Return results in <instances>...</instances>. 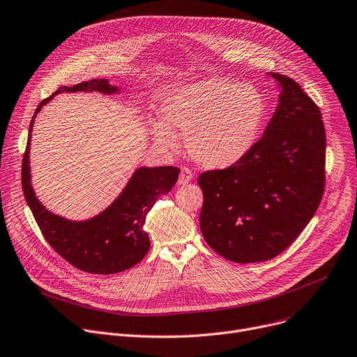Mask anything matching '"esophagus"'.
I'll return each instance as SVG.
<instances>
[{"instance_id":"esophagus-1","label":"esophagus","mask_w":357,"mask_h":357,"mask_svg":"<svg viewBox=\"0 0 357 357\" xmlns=\"http://www.w3.org/2000/svg\"><path fill=\"white\" fill-rule=\"evenodd\" d=\"M192 179H193V174H192L188 168H182V169H181V174H179L178 183H179V185H186V183L190 182Z\"/></svg>"}]
</instances>
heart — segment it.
Returning <instances> with one entry per match:
<instances>
[{"mask_svg": "<svg viewBox=\"0 0 357 357\" xmlns=\"http://www.w3.org/2000/svg\"><path fill=\"white\" fill-rule=\"evenodd\" d=\"M162 121L149 132L156 145L185 148L198 165L225 169L236 165L255 146L266 119V102L256 86L228 78H206L172 89L160 105Z\"/></svg>", "mask_w": 357, "mask_h": 357, "instance_id": "1", "label": "heart"}]
</instances>
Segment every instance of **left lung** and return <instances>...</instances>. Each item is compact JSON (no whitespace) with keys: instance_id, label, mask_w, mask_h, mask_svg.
Segmentation results:
<instances>
[{"instance_id":"8db88e82","label":"left lung","mask_w":357,"mask_h":357,"mask_svg":"<svg viewBox=\"0 0 357 357\" xmlns=\"http://www.w3.org/2000/svg\"><path fill=\"white\" fill-rule=\"evenodd\" d=\"M278 81V107L264 137L236 165L201 174L199 225L206 243L236 264L264 262L291 245L325 189L321 114L298 82Z\"/></svg>"}]
</instances>
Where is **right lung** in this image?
<instances>
[{"label":"right lung","instance_id":"1","mask_svg":"<svg viewBox=\"0 0 357 357\" xmlns=\"http://www.w3.org/2000/svg\"><path fill=\"white\" fill-rule=\"evenodd\" d=\"M118 93L108 79H91L73 86H59L36 109L29 123L28 142L22 158L21 183L25 201L34 215L45 241L77 269L93 275H112L139 264L151 242L144 229L148 212L156 199L176 183L179 169L175 167H141L128 181L119 197L101 213L86 220H71L50 212L36 197L31 185L29 146L37 114L61 92Z\"/></svg>","mask_w":357,"mask_h":357}]
</instances>
